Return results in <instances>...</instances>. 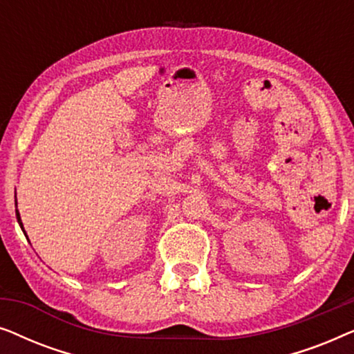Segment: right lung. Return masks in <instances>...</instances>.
<instances>
[{
	"label": "right lung",
	"instance_id": "add662e5",
	"mask_svg": "<svg viewBox=\"0 0 354 354\" xmlns=\"http://www.w3.org/2000/svg\"><path fill=\"white\" fill-rule=\"evenodd\" d=\"M16 216H17V221H19V224H21V227H22V221H21V216H19V211H16ZM22 230H24V227H22Z\"/></svg>",
	"mask_w": 354,
	"mask_h": 354
}]
</instances>
